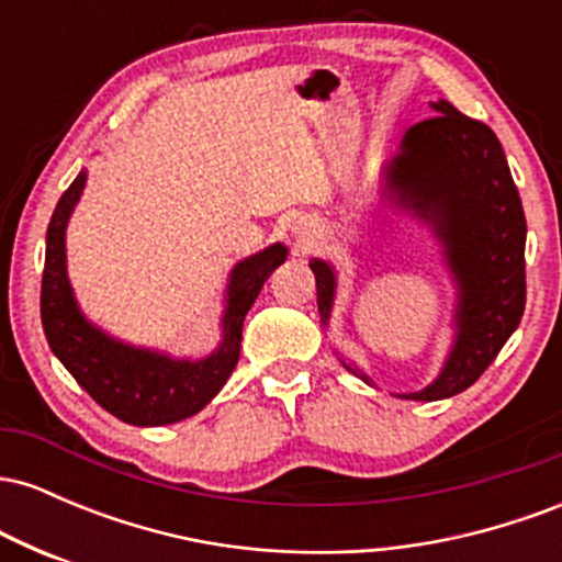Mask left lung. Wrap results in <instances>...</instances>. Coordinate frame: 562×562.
Returning a JSON list of instances; mask_svg holds the SVG:
<instances>
[{"mask_svg": "<svg viewBox=\"0 0 562 562\" xmlns=\"http://www.w3.org/2000/svg\"><path fill=\"white\" fill-rule=\"evenodd\" d=\"M434 108L436 115L406 132L391 182L404 203L436 222L462 285V306L460 335L443 372L425 391L404 396L417 402L470 389L507 344L526 308V216L499 139L483 121L468 119L447 100ZM308 267L317 280L319 317L327 319L333 272L325 261Z\"/></svg>", "mask_w": 562, "mask_h": 562, "instance_id": "left-lung-1", "label": "left lung"}]
</instances>
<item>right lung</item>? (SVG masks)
Returning a JSON list of instances; mask_svg holds the SVG:
<instances>
[{"mask_svg": "<svg viewBox=\"0 0 562 562\" xmlns=\"http://www.w3.org/2000/svg\"><path fill=\"white\" fill-rule=\"evenodd\" d=\"M87 173L70 182L47 227L42 274V325L55 357L66 364L102 409L128 425H169L203 409L227 383L240 357L243 319L269 274L285 261L288 250L272 245L232 272L229 306L224 314V344L203 362H171L139 351L94 330L76 308L66 277V224L79 200Z\"/></svg>", "mask_w": 562, "mask_h": 562, "instance_id": "add662e5", "label": "right lung"}]
</instances>
